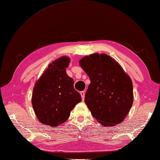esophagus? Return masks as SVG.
Returning <instances> with one entry per match:
<instances>
[{
  "mask_svg": "<svg viewBox=\"0 0 160 160\" xmlns=\"http://www.w3.org/2000/svg\"><path fill=\"white\" fill-rule=\"evenodd\" d=\"M80 95H81V97H82V100H84V96H85V91H80Z\"/></svg>",
  "mask_w": 160,
  "mask_h": 160,
  "instance_id": "esophagus-1",
  "label": "esophagus"
}]
</instances>
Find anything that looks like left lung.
Segmentation results:
<instances>
[{
  "instance_id": "obj_1",
  "label": "left lung",
  "mask_w": 160,
  "mask_h": 160,
  "mask_svg": "<svg viewBox=\"0 0 160 160\" xmlns=\"http://www.w3.org/2000/svg\"><path fill=\"white\" fill-rule=\"evenodd\" d=\"M79 64L91 81L84 102L93 117L104 127L121 123L133 102L131 78L105 53L86 56Z\"/></svg>"
}]
</instances>
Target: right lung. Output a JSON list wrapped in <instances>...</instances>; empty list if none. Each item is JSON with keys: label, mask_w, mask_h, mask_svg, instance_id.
Returning <instances> with one entry per match:
<instances>
[{"label": "right lung", "mask_w": 160, "mask_h": 160, "mask_svg": "<svg viewBox=\"0 0 160 160\" xmlns=\"http://www.w3.org/2000/svg\"><path fill=\"white\" fill-rule=\"evenodd\" d=\"M69 63L70 58L65 56L53 61L35 83L32 103L43 124L56 127L64 123L82 100L73 88V80L66 73Z\"/></svg>", "instance_id": "right-lung-1"}]
</instances>
